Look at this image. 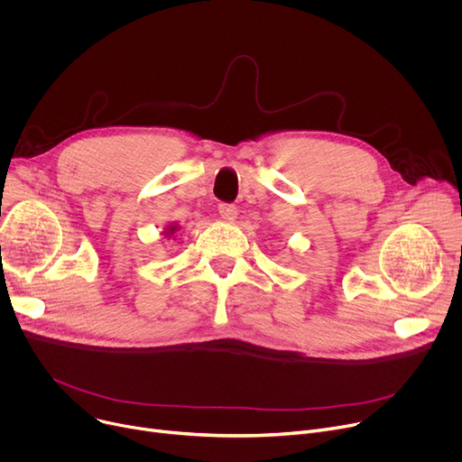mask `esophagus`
Segmentation results:
<instances>
[{"instance_id":"obj_1","label":"esophagus","mask_w":462,"mask_h":462,"mask_svg":"<svg viewBox=\"0 0 462 462\" xmlns=\"http://www.w3.org/2000/svg\"><path fill=\"white\" fill-rule=\"evenodd\" d=\"M217 210H219V216L226 221H234L237 217V208L232 203H221Z\"/></svg>"}]
</instances>
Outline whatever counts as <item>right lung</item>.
<instances>
[{"label":"right lung","instance_id":"add662e5","mask_svg":"<svg viewBox=\"0 0 462 462\" xmlns=\"http://www.w3.org/2000/svg\"><path fill=\"white\" fill-rule=\"evenodd\" d=\"M168 230H170V232H168V234H173V230H175V226H170V228H168ZM168 234H166V236H168Z\"/></svg>","mask_w":462,"mask_h":462}]
</instances>
